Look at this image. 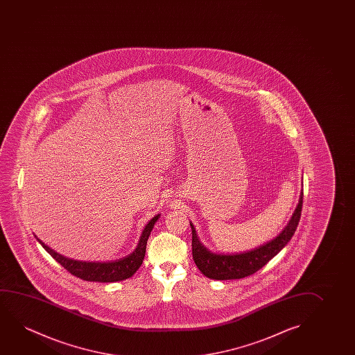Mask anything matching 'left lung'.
I'll return each instance as SVG.
<instances>
[{
    "instance_id": "obj_1",
    "label": "left lung",
    "mask_w": 355,
    "mask_h": 355,
    "mask_svg": "<svg viewBox=\"0 0 355 355\" xmlns=\"http://www.w3.org/2000/svg\"><path fill=\"white\" fill-rule=\"evenodd\" d=\"M302 205H303V191H301L300 201L295 212L292 214L286 227L282 229V233L270 241L245 252L230 253V254L211 252L201 243L196 235L194 225L190 223L191 234H193L191 248H193V258L196 267L199 268L200 272H202L205 277L214 280H233V279H243L248 275H252L261 268L264 267L274 256H277V253L280 252L291 240L301 218Z\"/></svg>"
}]
</instances>
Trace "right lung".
<instances>
[{"label": "right lung", "instance_id": "add662e5", "mask_svg": "<svg viewBox=\"0 0 355 355\" xmlns=\"http://www.w3.org/2000/svg\"><path fill=\"white\" fill-rule=\"evenodd\" d=\"M160 214H156L155 217L148 222L146 228L143 229L139 243L137 245L136 250L130 253L126 257L120 258L112 262H83L71 258L64 257L54 250L44 245L40 239H37L42 248L52 256V257L60 263L62 267L65 268L69 272H71L75 277H80L86 282H115L126 280L131 277L135 272L139 269L146 256V241L150 235V232L154 228V224L159 219Z\"/></svg>", "mask_w": 355, "mask_h": 355}]
</instances>
